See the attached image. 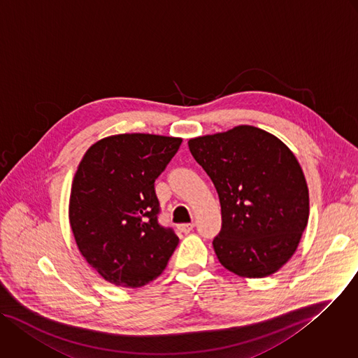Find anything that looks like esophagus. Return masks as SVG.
Instances as JSON below:
<instances>
[{
  "label": "esophagus",
  "mask_w": 358,
  "mask_h": 358,
  "mask_svg": "<svg viewBox=\"0 0 358 358\" xmlns=\"http://www.w3.org/2000/svg\"><path fill=\"white\" fill-rule=\"evenodd\" d=\"M193 227H194L193 223H183V224H179V226H178V230H179L180 233L187 234V233H190V231L193 230Z\"/></svg>",
  "instance_id": "1"
}]
</instances>
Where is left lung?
Segmentation results:
<instances>
[{"mask_svg": "<svg viewBox=\"0 0 358 358\" xmlns=\"http://www.w3.org/2000/svg\"><path fill=\"white\" fill-rule=\"evenodd\" d=\"M187 145L219 193L222 230L213 247L220 264L247 278L276 272L296 251L309 219V190L295 155L251 125Z\"/></svg>", "mask_w": 358, "mask_h": 358, "instance_id": "left-lung-1", "label": "left lung"}]
</instances>
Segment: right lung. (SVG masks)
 Wrapping results in <instances>:
<instances>
[{
    "label": "right lung",
    "instance_id": "add662e5",
    "mask_svg": "<svg viewBox=\"0 0 358 358\" xmlns=\"http://www.w3.org/2000/svg\"><path fill=\"white\" fill-rule=\"evenodd\" d=\"M180 138L121 134L85 154L71 183L69 220L86 261L117 287L138 288L162 273L179 237L159 224L155 180Z\"/></svg>",
    "mask_w": 358,
    "mask_h": 358
}]
</instances>
